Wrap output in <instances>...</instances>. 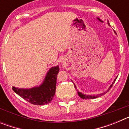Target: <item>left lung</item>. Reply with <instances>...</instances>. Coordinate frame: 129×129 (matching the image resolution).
I'll return each mask as SVG.
<instances>
[{"label": "left lung", "mask_w": 129, "mask_h": 129, "mask_svg": "<svg viewBox=\"0 0 129 129\" xmlns=\"http://www.w3.org/2000/svg\"><path fill=\"white\" fill-rule=\"evenodd\" d=\"M116 79H117V78H116V79H115V80L114 81V82H113V83H112V85H110V87H109V90H107V92H103V94H98V95H85V94H81V92H77V94H78L79 96L81 97V98L82 99H85V100H88V99H94V98H98V97L101 96V95H103V94H106V93H107V92H108V91H109V90H110V88H111L112 86V85H113V84H114V83L115 81L116 80ZM74 87L76 88V86H75V85H74Z\"/></svg>", "instance_id": "8db88e82"}]
</instances>
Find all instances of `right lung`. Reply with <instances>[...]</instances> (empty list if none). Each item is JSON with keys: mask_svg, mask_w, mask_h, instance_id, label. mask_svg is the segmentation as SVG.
<instances>
[{"mask_svg": "<svg viewBox=\"0 0 129 129\" xmlns=\"http://www.w3.org/2000/svg\"><path fill=\"white\" fill-rule=\"evenodd\" d=\"M59 71L58 66L50 68L43 83L39 87H34L31 89H21L13 86L12 89L16 94L33 105H44L50 103L55 93L57 76Z\"/></svg>", "mask_w": 129, "mask_h": 129, "instance_id": "right-lung-1", "label": "right lung"}]
</instances>
